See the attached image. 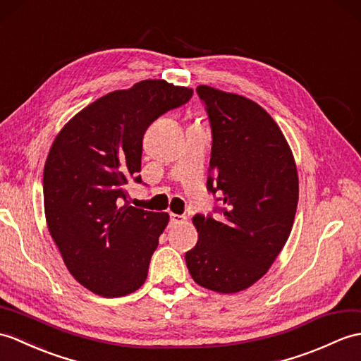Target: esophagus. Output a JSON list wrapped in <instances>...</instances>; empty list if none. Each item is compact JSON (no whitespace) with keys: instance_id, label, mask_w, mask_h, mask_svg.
Instances as JSON below:
<instances>
[{"instance_id":"1","label":"esophagus","mask_w":361,"mask_h":361,"mask_svg":"<svg viewBox=\"0 0 361 361\" xmlns=\"http://www.w3.org/2000/svg\"><path fill=\"white\" fill-rule=\"evenodd\" d=\"M188 220L186 215H178V214H171V223L172 224H181Z\"/></svg>"}]
</instances>
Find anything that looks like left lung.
I'll return each instance as SVG.
<instances>
[{
  "mask_svg": "<svg viewBox=\"0 0 361 361\" xmlns=\"http://www.w3.org/2000/svg\"><path fill=\"white\" fill-rule=\"evenodd\" d=\"M212 128L207 189L221 195V219L195 215L198 241L186 264L200 286L235 294L269 271L290 235L298 173L279 124L243 95L197 87Z\"/></svg>",
  "mask_w": 361,
  "mask_h": 361,
  "instance_id": "obj_1",
  "label": "left lung"
}]
</instances>
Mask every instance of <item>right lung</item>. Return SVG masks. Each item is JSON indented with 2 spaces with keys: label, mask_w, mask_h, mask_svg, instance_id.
Returning a JSON list of instances; mask_svg holds the SVG:
<instances>
[{
  "label": "right lung",
  "mask_w": 361,
  "mask_h": 361,
  "mask_svg": "<svg viewBox=\"0 0 361 361\" xmlns=\"http://www.w3.org/2000/svg\"><path fill=\"white\" fill-rule=\"evenodd\" d=\"M192 94L164 80L140 81L86 106L52 142L43 175L47 229L67 271L94 294L124 297L146 281L169 214L123 205L126 184L141 183L149 126Z\"/></svg>",
  "instance_id": "add662e5"
}]
</instances>
